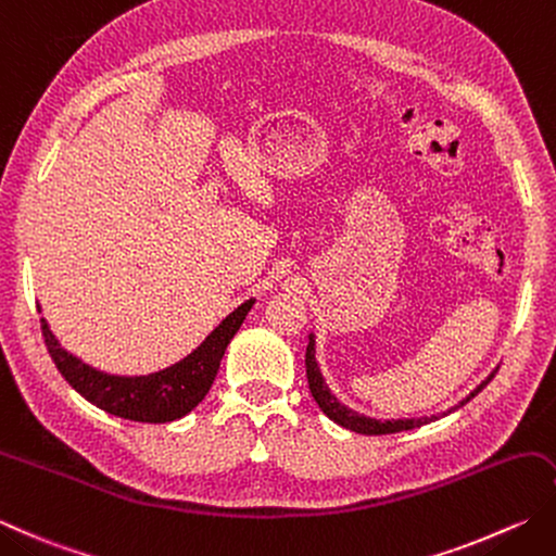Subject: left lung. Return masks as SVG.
<instances>
[{"label":"left lung","instance_id":"left-lung-1","mask_svg":"<svg viewBox=\"0 0 556 556\" xmlns=\"http://www.w3.org/2000/svg\"><path fill=\"white\" fill-rule=\"evenodd\" d=\"M496 374V371H494ZM494 374H489L480 386H477L470 395L465 400H460L458 405L441 412V415H431V417H419V419H374V417H366V415H358L352 407H346L344 402L337 400V395H332V390L325 383V378L320 374V366L315 362V334H308V346H306V376H308V388H311V395L318 402V407L328 415L334 424H340V427L356 431V433H366V437H380V433H397V431H409V429H417L424 427V424H431L437 421L439 417L451 415V412L458 409L460 405H465L467 400H472L480 390L489 383V380L494 378Z\"/></svg>","mask_w":556,"mask_h":556}]
</instances>
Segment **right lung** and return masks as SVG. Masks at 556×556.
Returning <instances> with one entry per match:
<instances>
[{"label":"right lung","instance_id":"add662e5","mask_svg":"<svg viewBox=\"0 0 556 556\" xmlns=\"http://www.w3.org/2000/svg\"><path fill=\"white\" fill-rule=\"evenodd\" d=\"M253 303L255 299H248L233 313H228L204 337L198 350L182 356L180 362L147 376L105 374L101 368H93L81 362L79 356L64 350L58 337L52 334L46 318H40V328L58 371L84 400H89L91 405L108 412V415L129 421L166 424L190 415L204 400V395L210 393L226 346L243 325Z\"/></svg>","mask_w":556,"mask_h":556}]
</instances>
